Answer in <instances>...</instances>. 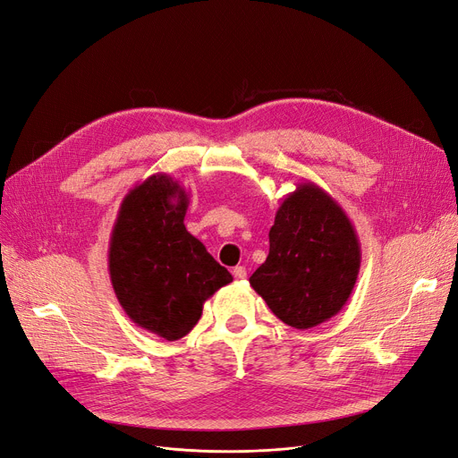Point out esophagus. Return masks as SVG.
Listing matches in <instances>:
<instances>
[{
  "mask_svg": "<svg viewBox=\"0 0 458 458\" xmlns=\"http://www.w3.org/2000/svg\"><path fill=\"white\" fill-rule=\"evenodd\" d=\"M232 275L237 278V281H242V278H245V276H247V267H243V266H235V267L232 269Z\"/></svg>",
  "mask_w": 458,
  "mask_h": 458,
  "instance_id": "1",
  "label": "esophagus"
}]
</instances>
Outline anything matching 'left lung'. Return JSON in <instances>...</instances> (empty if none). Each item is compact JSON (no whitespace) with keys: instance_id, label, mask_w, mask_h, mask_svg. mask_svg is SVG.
Here are the masks:
<instances>
[{"instance_id":"8db88e82","label":"left lung","mask_w":458,"mask_h":458,"mask_svg":"<svg viewBox=\"0 0 458 458\" xmlns=\"http://www.w3.org/2000/svg\"><path fill=\"white\" fill-rule=\"evenodd\" d=\"M361 267V245L339 202L305 182L276 209L269 254L250 286L286 326L310 329L346 305Z\"/></svg>"}]
</instances>
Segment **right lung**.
<instances>
[{
  "label": "right lung",
  "instance_id": "add662e5",
  "mask_svg": "<svg viewBox=\"0 0 458 458\" xmlns=\"http://www.w3.org/2000/svg\"><path fill=\"white\" fill-rule=\"evenodd\" d=\"M189 194L166 174L149 175L123 198L110 235L108 271L131 320L180 341L200 320L206 300L232 275L187 232Z\"/></svg>",
  "mask_w": 458,
  "mask_h": 458
}]
</instances>
